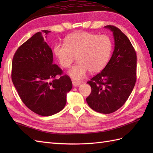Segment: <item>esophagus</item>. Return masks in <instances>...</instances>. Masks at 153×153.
Masks as SVG:
<instances>
[{
    "instance_id": "obj_1",
    "label": "esophagus",
    "mask_w": 153,
    "mask_h": 153,
    "mask_svg": "<svg viewBox=\"0 0 153 153\" xmlns=\"http://www.w3.org/2000/svg\"><path fill=\"white\" fill-rule=\"evenodd\" d=\"M72 84L74 87H76V86H79L81 84V82H76V81H72Z\"/></svg>"
}]
</instances>
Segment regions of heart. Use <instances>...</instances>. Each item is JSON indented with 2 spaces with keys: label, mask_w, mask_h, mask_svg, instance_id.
I'll use <instances>...</instances> for the list:
<instances>
[{
  "label": "heart",
  "mask_w": 153,
  "mask_h": 153,
  "mask_svg": "<svg viewBox=\"0 0 153 153\" xmlns=\"http://www.w3.org/2000/svg\"><path fill=\"white\" fill-rule=\"evenodd\" d=\"M65 43L55 45L54 54L64 68H69L77 57V63L68 71V75L74 80L82 79L88 71L94 74L103 70L109 60L112 48L108 36L87 31L69 35Z\"/></svg>",
  "instance_id": "b5f03b06"
}]
</instances>
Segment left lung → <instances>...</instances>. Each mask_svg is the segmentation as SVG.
Returning a JSON list of instances; mask_svg holds the SVG:
<instances>
[{
	"instance_id": "8db88e82",
	"label": "left lung",
	"mask_w": 153,
	"mask_h": 153,
	"mask_svg": "<svg viewBox=\"0 0 153 153\" xmlns=\"http://www.w3.org/2000/svg\"><path fill=\"white\" fill-rule=\"evenodd\" d=\"M113 33L114 50L105 68L87 83L91 93L86 99L96 112L110 114L122 107L131 93L136 82L137 56L126 35L113 25H106Z\"/></svg>"
}]
</instances>
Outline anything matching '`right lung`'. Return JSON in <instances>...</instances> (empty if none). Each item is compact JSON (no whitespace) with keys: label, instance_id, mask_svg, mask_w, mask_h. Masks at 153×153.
Wrapping results in <instances>:
<instances>
[{"label":"right lung","instance_id":"1","mask_svg":"<svg viewBox=\"0 0 153 153\" xmlns=\"http://www.w3.org/2000/svg\"><path fill=\"white\" fill-rule=\"evenodd\" d=\"M47 35L50 31H42ZM38 32L19 47L12 64V80L22 102L31 111L43 116L59 112L66 104L72 88L71 79L53 64L51 48ZM57 74L61 76L55 78Z\"/></svg>","mask_w":153,"mask_h":153}]
</instances>
